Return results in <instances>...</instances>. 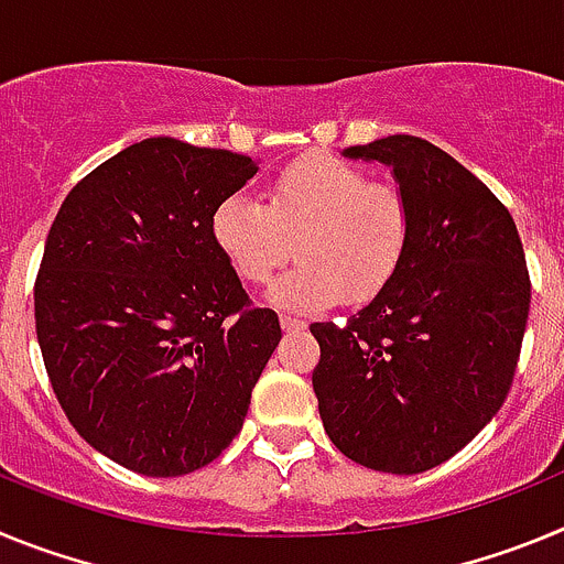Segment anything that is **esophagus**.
Returning a JSON list of instances; mask_svg holds the SVG:
<instances>
[{"instance_id": "esophagus-1", "label": "esophagus", "mask_w": 564, "mask_h": 564, "mask_svg": "<svg viewBox=\"0 0 564 564\" xmlns=\"http://www.w3.org/2000/svg\"><path fill=\"white\" fill-rule=\"evenodd\" d=\"M279 325H282V330H285V333L307 330V322H305V318H299V316H282V318H279Z\"/></svg>"}]
</instances>
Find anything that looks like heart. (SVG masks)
Segmentation results:
<instances>
[{
	"label": "heart",
	"instance_id": "1",
	"mask_svg": "<svg viewBox=\"0 0 564 564\" xmlns=\"http://www.w3.org/2000/svg\"><path fill=\"white\" fill-rule=\"evenodd\" d=\"M212 237L248 285H265L293 251L299 262L273 285L288 311H325L341 299L370 302L390 288L412 246V206L392 183L333 154H307L268 183V203L226 194Z\"/></svg>",
	"mask_w": 564,
	"mask_h": 564
}]
</instances>
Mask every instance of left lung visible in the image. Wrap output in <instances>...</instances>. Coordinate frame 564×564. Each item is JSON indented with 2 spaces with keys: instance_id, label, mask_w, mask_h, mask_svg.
<instances>
[{
  "instance_id": "obj_1",
  "label": "left lung",
  "mask_w": 564,
  "mask_h": 564,
  "mask_svg": "<svg viewBox=\"0 0 564 564\" xmlns=\"http://www.w3.org/2000/svg\"><path fill=\"white\" fill-rule=\"evenodd\" d=\"M347 158L381 161L412 206V246L390 288L341 327L316 322L313 392L336 449L376 471L441 466L506 401L531 279L514 217L466 166L415 134Z\"/></svg>"
}]
</instances>
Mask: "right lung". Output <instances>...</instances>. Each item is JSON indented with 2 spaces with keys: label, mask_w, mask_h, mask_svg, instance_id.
<instances>
[{
  "label": "right lung",
  "mask_w": 564,
  "mask_h": 564,
  "mask_svg": "<svg viewBox=\"0 0 564 564\" xmlns=\"http://www.w3.org/2000/svg\"><path fill=\"white\" fill-rule=\"evenodd\" d=\"M257 163L147 138L78 181L50 226L33 305L44 370L78 435L177 477L239 435L282 327L253 307L212 212Z\"/></svg>",
  "instance_id": "obj_1"
}]
</instances>
